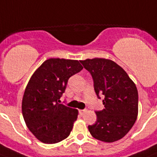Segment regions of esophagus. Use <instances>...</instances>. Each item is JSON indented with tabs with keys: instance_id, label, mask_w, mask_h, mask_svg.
Instances as JSON below:
<instances>
[{
	"instance_id": "1",
	"label": "esophagus",
	"mask_w": 157,
	"mask_h": 157,
	"mask_svg": "<svg viewBox=\"0 0 157 157\" xmlns=\"http://www.w3.org/2000/svg\"><path fill=\"white\" fill-rule=\"evenodd\" d=\"M86 111H87V110H86V109H83V110H79V113H80V114H81V115H83L84 113H85V112H86Z\"/></svg>"
}]
</instances>
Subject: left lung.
<instances>
[{
	"label": "left lung",
	"instance_id": "obj_1",
	"mask_svg": "<svg viewBox=\"0 0 157 157\" xmlns=\"http://www.w3.org/2000/svg\"><path fill=\"white\" fill-rule=\"evenodd\" d=\"M90 71L98 98L104 96V109L95 112L97 121L88 129L94 139L112 143L122 139L136 121L139 94L134 81L121 67L106 59L80 61Z\"/></svg>",
	"mask_w": 157,
	"mask_h": 157
}]
</instances>
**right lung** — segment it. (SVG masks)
Segmentation results:
<instances>
[{
	"mask_svg": "<svg viewBox=\"0 0 157 157\" xmlns=\"http://www.w3.org/2000/svg\"><path fill=\"white\" fill-rule=\"evenodd\" d=\"M83 69L78 60L49 59L28 81L22 112L27 126L38 140L53 144L69 136L78 111L60 104L68 79Z\"/></svg>",
	"mask_w": 157,
	"mask_h": 157,
	"instance_id": "1",
	"label": "right lung"
}]
</instances>
